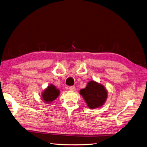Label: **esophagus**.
Listing matches in <instances>:
<instances>
[{
	"label": "esophagus",
	"instance_id": "1",
	"mask_svg": "<svg viewBox=\"0 0 147 147\" xmlns=\"http://www.w3.org/2000/svg\"><path fill=\"white\" fill-rule=\"evenodd\" d=\"M69 89L71 91H74L75 90H76V87H75V86H70V87H69Z\"/></svg>",
	"mask_w": 147,
	"mask_h": 147
}]
</instances>
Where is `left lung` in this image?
I'll return each instance as SVG.
<instances>
[{
  "label": "left lung",
  "instance_id": "8db88e82",
  "mask_svg": "<svg viewBox=\"0 0 147 147\" xmlns=\"http://www.w3.org/2000/svg\"><path fill=\"white\" fill-rule=\"evenodd\" d=\"M90 109H94L102 106L106 100L107 97V90L102 85L95 81H90L86 87L80 90Z\"/></svg>",
  "mask_w": 147,
  "mask_h": 147
}]
</instances>
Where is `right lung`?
<instances>
[{
	"label": "right lung",
	"mask_w": 147,
	"mask_h": 147,
	"mask_svg": "<svg viewBox=\"0 0 147 147\" xmlns=\"http://www.w3.org/2000/svg\"><path fill=\"white\" fill-rule=\"evenodd\" d=\"M60 90L57 89L53 85H50L42 94L43 100L45 103H50L57 98L59 96Z\"/></svg>",
	"instance_id": "add662e5"
}]
</instances>
